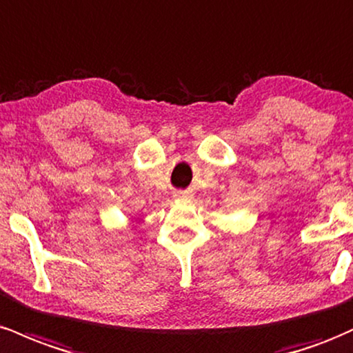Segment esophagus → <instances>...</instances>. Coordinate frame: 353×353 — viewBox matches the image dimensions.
<instances>
[{
  "label": "esophagus",
  "instance_id": "34e87169",
  "mask_svg": "<svg viewBox=\"0 0 353 353\" xmlns=\"http://www.w3.org/2000/svg\"><path fill=\"white\" fill-rule=\"evenodd\" d=\"M175 196H178V198H187L188 195H187V192H176Z\"/></svg>",
  "mask_w": 353,
  "mask_h": 353
}]
</instances>
